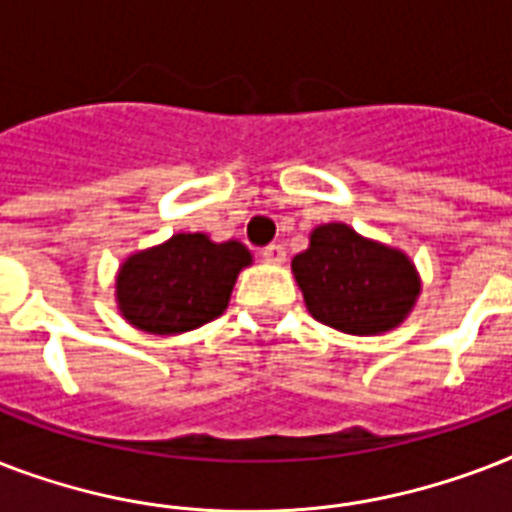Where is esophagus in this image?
Wrapping results in <instances>:
<instances>
[{
	"label": "esophagus",
	"mask_w": 512,
	"mask_h": 512,
	"mask_svg": "<svg viewBox=\"0 0 512 512\" xmlns=\"http://www.w3.org/2000/svg\"><path fill=\"white\" fill-rule=\"evenodd\" d=\"M263 260L265 263H284L287 260V249L281 247V244H268V247H263Z\"/></svg>",
	"instance_id": "obj_1"
}]
</instances>
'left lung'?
Returning <instances> with one entry per match:
<instances>
[{"label":"left lung","mask_w":512,"mask_h":512,"mask_svg":"<svg viewBox=\"0 0 512 512\" xmlns=\"http://www.w3.org/2000/svg\"><path fill=\"white\" fill-rule=\"evenodd\" d=\"M292 271L313 319L345 335L398 327L420 295V279L404 252L342 223L319 225L311 247L292 260Z\"/></svg>","instance_id":"1"}]
</instances>
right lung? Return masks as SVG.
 I'll list each match as a JSON object with an SVG mask.
<instances>
[{
    "instance_id": "add662e5",
    "label": "right lung",
    "mask_w": 512,
    "mask_h": 512,
    "mask_svg": "<svg viewBox=\"0 0 512 512\" xmlns=\"http://www.w3.org/2000/svg\"><path fill=\"white\" fill-rule=\"evenodd\" d=\"M252 263L239 241L215 244L204 233H177L167 244L132 255L116 279L119 311L151 335H177L217 319L233 281Z\"/></svg>"
}]
</instances>
